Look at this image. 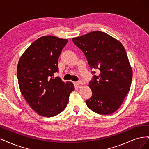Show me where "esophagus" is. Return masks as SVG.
Returning a JSON list of instances; mask_svg holds the SVG:
<instances>
[{"instance_id":"34e87169","label":"esophagus","mask_w":149,"mask_h":149,"mask_svg":"<svg viewBox=\"0 0 149 149\" xmlns=\"http://www.w3.org/2000/svg\"><path fill=\"white\" fill-rule=\"evenodd\" d=\"M74 84H75L76 85L79 86V85H80V84H83V82H82V81H78V82H75Z\"/></svg>"}]
</instances>
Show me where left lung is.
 Instances as JSON below:
<instances>
[{"label":"left lung","instance_id":"obj_1","mask_svg":"<svg viewBox=\"0 0 149 149\" xmlns=\"http://www.w3.org/2000/svg\"><path fill=\"white\" fill-rule=\"evenodd\" d=\"M86 58L91 70L96 71L89 86L92 96L86 101L93 112L107 115L118 110L130 88L132 71L125 49L120 42L100 31L72 38Z\"/></svg>","mask_w":149,"mask_h":149}]
</instances>
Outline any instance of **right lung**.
Returning <instances> with one entry per match:
<instances>
[{
	"label": "right lung",
	"mask_w": 149,
	"mask_h": 149,
	"mask_svg": "<svg viewBox=\"0 0 149 149\" xmlns=\"http://www.w3.org/2000/svg\"><path fill=\"white\" fill-rule=\"evenodd\" d=\"M67 39L44 36L36 40L20 57L17 74L21 93L36 112L53 117L63 111L74 89L71 82L65 83L58 72V58Z\"/></svg>",
	"instance_id": "add662e5"
}]
</instances>
